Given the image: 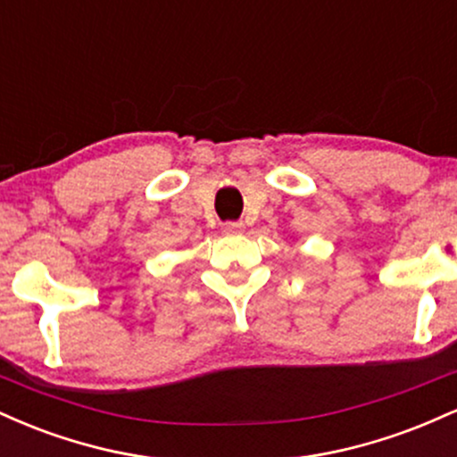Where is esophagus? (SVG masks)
Listing matches in <instances>:
<instances>
[{
    "label": "esophagus",
    "mask_w": 457,
    "mask_h": 457,
    "mask_svg": "<svg viewBox=\"0 0 457 457\" xmlns=\"http://www.w3.org/2000/svg\"><path fill=\"white\" fill-rule=\"evenodd\" d=\"M245 232V225L243 223H223V234L228 236H236V234H243Z\"/></svg>",
    "instance_id": "34e87169"
}]
</instances>
